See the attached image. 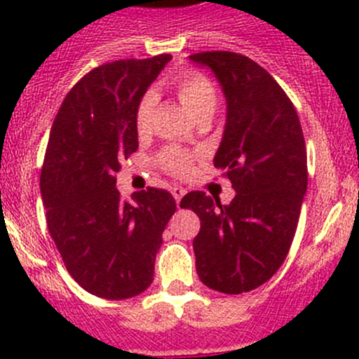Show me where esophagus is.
I'll list each match as a JSON object with an SVG mask.
<instances>
[{"label": "esophagus", "instance_id": "34e87169", "mask_svg": "<svg viewBox=\"0 0 359 359\" xmlns=\"http://www.w3.org/2000/svg\"><path fill=\"white\" fill-rule=\"evenodd\" d=\"M172 194H173V198H175L177 205H179L180 200H182V196L186 194V189H184V187H179V186H173L172 187Z\"/></svg>", "mask_w": 359, "mask_h": 359}]
</instances>
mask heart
<instances>
[{"instance_id": "1", "label": "heart", "mask_w": 359, "mask_h": 359, "mask_svg": "<svg viewBox=\"0 0 359 359\" xmlns=\"http://www.w3.org/2000/svg\"><path fill=\"white\" fill-rule=\"evenodd\" d=\"M175 92L180 102L193 116L198 112L212 109L217 104V92L213 83L200 72H186L175 81ZM156 93L147 92L140 97L135 107V128L139 133H147L153 126L154 111H156ZM158 163L170 175H186L193 165V156L179 147H168L158 156Z\"/></svg>"}]
</instances>
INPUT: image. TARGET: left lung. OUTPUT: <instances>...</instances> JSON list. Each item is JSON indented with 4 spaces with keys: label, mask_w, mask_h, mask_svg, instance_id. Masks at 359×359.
<instances>
[{
    "label": "left lung",
    "mask_w": 359,
    "mask_h": 359,
    "mask_svg": "<svg viewBox=\"0 0 359 359\" xmlns=\"http://www.w3.org/2000/svg\"><path fill=\"white\" fill-rule=\"evenodd\" d=\"M189 59L212 69L226 95V128L213 165L236 196L220 205L191 191L180 208L201 220L193 241L200 280L234 295L266 283L287 259L307 189L306 142L292 100L266 69L234 52Z\"/></svg>",
    "instance_id": "1"
}]
</instances>
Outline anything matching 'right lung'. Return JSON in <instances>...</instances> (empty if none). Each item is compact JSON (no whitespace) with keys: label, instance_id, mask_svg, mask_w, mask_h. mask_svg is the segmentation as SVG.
<instances>
[{"label":"right lung","instance_id":"add662e5","mask_svg":"<svg viewBox=\"0 0 359 359\" xmlns=\"http://www.w3.org/2000/svg\"><path fill=\"white\" fill-rule=\"evenodd\" d=\"M172 55L116 60L71 88L53 119L41 168L50 236L76 283L121 300L153 283L163 231L177 205L147 187L123 200L116 173L139 147L135 107Z\"/></svg>","mask_w":359,"mask_h":359}]
</instances>
